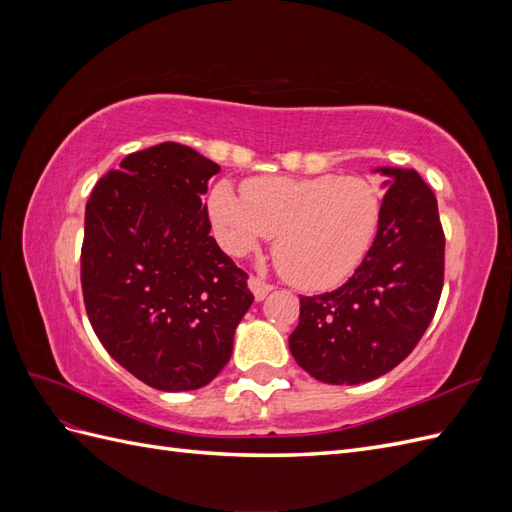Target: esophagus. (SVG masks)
I'll return each mask as SVG.
<instances>
[{"label":"esophagus","instance_id":"1","mask_svg":"<svg viewBox=\"0 0 512 512\" xmlns=\"http://www.w3.org/2000/svg\"><path fill=\"white\" fill-rule=\"evenodd\" d=\"M247 286H250V290H252V294H254V299L256 301H262L267 297V294L273 290V286L271 284H267V282H262L260 277H250V280H247Z\"/></svg>","mask_w":512,"mask_h":512}]
</instances>
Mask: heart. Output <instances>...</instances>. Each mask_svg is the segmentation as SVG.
<instances>
[{
	"label": "heart",
	"mask_w": 512,
	"mask_h": 512,
	"mask_svg": "<svg viewBox=\"0 0 512 512\" xmlns=\"http://www.w3.org/2000/svg\"><path fill=\"white\" fill-rule=\"evenodd\" d=\"M207 205L228 254H250L275 235L277 267L305 290L346 282L380 226V196L361 177H262L245 183L243 196L220 181Z\"/></svg>",
	"instance_id": "1"
}]
</instances>
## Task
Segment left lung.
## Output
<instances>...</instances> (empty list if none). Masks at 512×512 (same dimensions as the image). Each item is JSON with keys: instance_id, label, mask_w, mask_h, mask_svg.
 <instances>
[{"instance_id": "obj_1", "label": "left lung", "mask_w": 512, "mask_h": 512, "mask_svg": "<svg viewBox=\"0 0 512 512\" xmlns=\"http://www.w3.org/2000/svg\"><path fill=\"white\" fill-rule=\"evenodd\" d=\"M386 177L380 226L350 280L301 297L290 352L309 376L361 384L384 376L414 350L436 314L444 282L438 200L416 170L378 166Z\"/></svg>"}]
</instances>
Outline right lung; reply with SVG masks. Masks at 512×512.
I'll use <instances>...</instances> for the list:
<instances>
[{"label":"right lung","mask_w":512,"mask_h":512,"mask_svg":"<svg viewBox=\"0 0 512 512\" xmlns=\"http://www.w3.org/2000/svg\"><path fill=\"white\" fill-rule=\"evenodd\" d=\"M220 166L160 143L106 173L85 207L83 299L113 359L158 391L203 389L254 303L247 275L209 235L207 181Z\"/></svg>","instance_id":"1"}]
</instances>
